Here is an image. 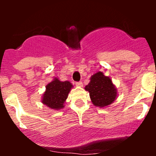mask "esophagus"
I'll use <instances>...</instances> for the list:
<instances>
[{"label": "esophagus", "mask_w": 156, "mask_h": 156, "mask_svg": "<svg viewBox=\"0 0 156 156\" xmlns=\"http://www.w3.org/2000/svg\"><path fill=\"white\" fill-rule=\"evenodd\" d=\"M76 86L77 87H83V83L82 82H76Z\"/></svg>", "instance_id": "1"}]
</instances>
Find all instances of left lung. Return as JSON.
<instances>
[{
	"mask_svg": "<svg viewBox=\"0 0 156 156\" xmlns=\"http://www.w3.org/2000/svg\"><path fill=\"white\" fill-rule=\"evenodd\" d=\"M90 80L84 89L89 92L94 105L103 108L113 103L117 98V89L111 78L101 72H98L91 76Z\"/></svg>",
	"mask_w": 156,
	"mask_h": 156,
	"instance_id": "left-lung-1",
	"label": "left lung"
}]
</instances>
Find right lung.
I'll list each match as a JSON object with an SVG mask.
<instances>
[{"mask_svg":"<svg viewBox=\"0 0 156 156\" xmlns=\"http://www.w3.org/2000/svg\"><path fill=\"white\" fill-rule=\"evenodd\" d=\"M73 87L69 81H60L55 77L46 86L41 102L51 109H62L64 108V103Z\"/></svg>","mask_w":156,"mask_h":156,"instance_id":"add662e5","label":"right lung"}]
</instances>
